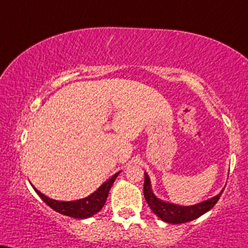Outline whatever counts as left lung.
Wrapping results in <instances>:
<instances>
[{
	"label": "left lung",
	"instance_id": "8db88e82",
	"mask_svg": "<svg viewBox=\"0 0 248 248\" xmlns=\"http://www.w3.org/2000/svg\"><path fill=\"white\" fill-rule=\"evenodd\" d=\"M145 175V180H144V197H145L147 203H149L150 208L152 212L161 218L164 222L171 224H181L186 223V222H190L192 220H196L199 216H202L207 213L209 209H212L215 206V203L218 202L222 192L224 189L216 196L212 197L205 202H198L196 205L191 206H180L176 203L165 202L155 196L152 191L151 181L147 173H144Z\"/></svg>",
	"mask_w": 248,
	"mask_h": 248
}]
</instances>
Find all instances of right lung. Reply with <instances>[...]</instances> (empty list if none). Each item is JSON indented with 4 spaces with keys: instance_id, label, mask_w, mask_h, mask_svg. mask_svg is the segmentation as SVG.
Masks as SVG:
<instances>
[{
    "instance_id": "add662e5",
    "label": "right lung",
    "mask_w": 248,
    "mask_h": 248,
    "mask_svg": "<svg viewBox=\"0 0 248 248\" xmlns=\"http://www.w3.org/2000/svg\"><path fill=\"white\" fill-rule=\"evenodd\" d=\"M119 174H120V171L115 173L111 178H108V181L104 182L95 192L89 194L86 198L73 200V202H62V200L51 199L49 198V197H46V194L41 193L32 183H31V186H33L35 192L39 194L40 198L42 199L49 207L54 209V211L61 213L62 215L70 216V217L88 218L92 217V216L95 215L96 213H98L103 208V206L105 205L109 189L113 186L115 178H117Z\"/></svg>"
}]
</instances>
